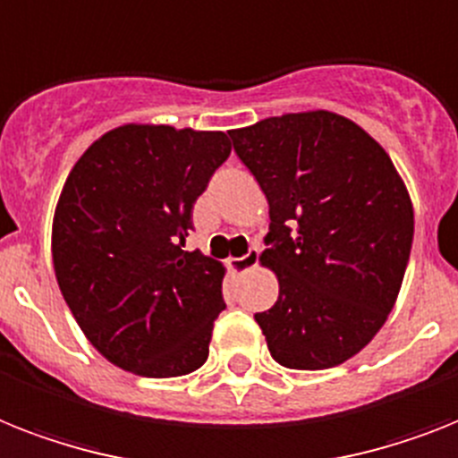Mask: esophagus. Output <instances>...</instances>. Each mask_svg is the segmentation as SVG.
Masks as SVG:
<instances>
[{
  "instance_id": "obj_1",
  "label": "esophagus",
  "mask_w": 458,
  "mask_h": 458,
  "mask_svg": "<svg viewBox=\"0 0 458 458\" xmlns=\"http://www.w3.org/2000/svg\"><path fill=\"white\" fill-rule=\"evenodd\" d=\"M259 263V247H251L244 256H237V259H230V267L233 273H247Z\"/></svg>"
}]
</instances>
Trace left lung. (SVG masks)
Here are the masks:
<instances>
[{
  "instance_id": "left-lung-1",
  "label": "left lung",
  "mask_w": 458,
  "mask_h": 458,
  "mask_svg": "<svg viewBox=\"0 0 458 458\" xmlns=\"http://www.w3.org/2000/svg\"><path fill=\"white\" fill-rule=\"evenodd\" d=\"M270 207L263 266L280 296L256 313L275 362L329 369L360 352L395 306L414 209L388 152L341 114L313 110L233 129Z\"/></svg>"
}]
</instances>
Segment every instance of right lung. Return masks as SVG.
<instances>
[{
    "label": "right lung",
    "instance_id": "add662e5",
    "mask_svg": "<svg viewBox=\"0 0 458 458\" xmlns=\"http://www.w3.org/2000/svg\"><path fill=\"white\" fill-rule=\"evenodd\" d=\"M228 155L223 131L124 124L89 145L63 185L55 280L84 336L122 369L183 377L209 358L225 267L183 247Z\"/></svg>",
    "mask_w": 458,
    "mask_h": 458
}]
</instances>
